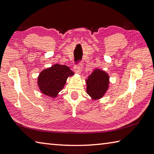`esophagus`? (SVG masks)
I'll list each match as a JSON object with an SVG mask.
<instances>
[{
	"mask_svg": "<svg viewBox=\"0 0 154 154\" xmlns=\"http://www.w3.org/2000/svg\"><path fill=\"white\" fill-rule=\"evenodd\" d=\"M82 67H83V64H82V62H80L79 64H78L76 66H75L74 68V70L75 72L77 73V74H80V73L82 72Z\"/></svg>",
	"mask_w": 154,
	"mask_h": 154,
	"instance_id": "34e87169",
	"label": "esophagus"
}]
</instances>
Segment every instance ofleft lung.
Here are the masks:
<instances>
[{"label":"left lung","mask_w":154,"mask_h":154,"mask_svg":"<svg viewBox=\"0 0 154 154\" xmlns=\"http://www.w3.org/2000/svg\"><path fill=\"white\" fill-rule=\"evenodd\" d=\"M86 82L87 94L92 100H98L104 96L109 88V77L106 71L96 68Z\"/></svg>","instance_id":"obj_1"}]
</instances>
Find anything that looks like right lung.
Instances as JSON below:
<instances>
[{"instance_id":"add662e5","label":"right lung","mask_w":154,"mask_h":154,"mask_svg":"<svg viewBox=\"0 0 154 154\" xmlns=\"http://www.w3.org/2000/svg\"><path fill=\"white\" fill-rule=\"evenodd\" d=\"M74 75L69 67L56 64L41 71L38 77L40 92L51 98H55L65 86L68 77Z\"/></svg>"}]
</instances>
